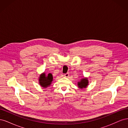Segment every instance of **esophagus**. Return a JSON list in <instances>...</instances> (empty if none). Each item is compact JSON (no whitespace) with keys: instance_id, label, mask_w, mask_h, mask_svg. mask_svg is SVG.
<instances>
[{"instance_id":"34e87169","label":"esophagus","mask_w":128,"mask_h":128,"mask_svg":"<svg viewBox=\"0 0 128 128\" xmlns=\"http://www.w3.org/2000/svg\"><path fill=\"white\" fill-rule=\"evenodd\" d=\"M69 76V73H66V74H64V76L66 77H68Z\"/></svg>"}]
</instances>
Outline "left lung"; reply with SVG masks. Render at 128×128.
<instances>
[{
  "label": "left lung",
  "instance_id": "obj_1",
  "mask_svg": "<svg viewBox=\"0 0 128 128\" xmlns=\"http://www.w3.org/2000/svg\"><path fill=\"white\" fill-rule=\"evenodd\" d=\"M88 85V77H83L77 82V86L80 89L86 88Z\"/></svg>",
  "mask_w": 128,
  "mask_h": 128
}]
</instances>
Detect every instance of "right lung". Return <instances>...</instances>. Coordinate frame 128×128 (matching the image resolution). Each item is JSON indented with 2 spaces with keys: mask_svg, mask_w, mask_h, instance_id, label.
Instances as JSON below:
<instances>
[{
  "mask_svg": "<svg viewBox=\"0 0 128 128\" xmlns=\"http://www.w3.org/2000/svg\"><path fill=\"white\" fill-rule=\"evenodd\" d=\"M53 76L51 73H48V74L46 75L45 72H43L40 75L38 82H39V84L42 87L46 88L51 86Z\"/></svg>",
  "mask_w": 128,
  "mask_h": 128,
  "instance_id": "add662e5",
  "label": "right lung"
}]
</instances>
